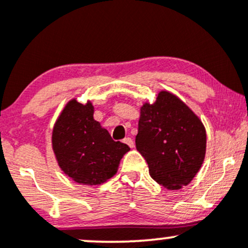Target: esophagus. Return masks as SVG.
<instances>
[{
  "mask_svg": "<svg viewBox=\"0 0 248 248\" xmlns=\"http://www.w3.org/2000/svg\"><path fill=\"white\" fill-rule=\"evenodd\" d=\"M124 142L126 144H128V146H129L130 148H133L134 147V141H133V139L132 138H126L124 140Z\"/></svg>",
  "mask_w": 248,
  "mask_h": 248,
  "instance_id": "esophagus-1",
  "label": "esophagus"
}]
</instances>
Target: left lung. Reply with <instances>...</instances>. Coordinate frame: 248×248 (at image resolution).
<instances>
[{"mask_svg": "<svg viewBox=\"0 0 248 248\" xmlns=\"http://www.w3.org/2000/svg\"><path fill=\"white\" fill-rule=\"evenodd\" d=\"M136 149L147 161L150 176L169 190L187 186L205 158L206 130L186 102L162 90L140 107Z\"/></svg>", "mask_w": 248, "mask_h": 248, "instance_id": "1", "label": "left lung"}]
</instances>
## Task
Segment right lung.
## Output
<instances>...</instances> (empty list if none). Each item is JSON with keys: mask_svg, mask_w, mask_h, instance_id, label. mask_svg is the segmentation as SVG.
Returning a JSON list of instances; mask_svg holds the SVG:
<instances>
[{"mask_svg": "<svg viewBox=\"0 0 248 248\" xmlns=\"http://www.w3.org/2000/svg\"><path fill=\"white\" fill-rule=\"evenodd\" d=\"M92 101L71 99L53 124L51 144L62 171L78 184L100 186L116 175L127 144L110 138L94 120Z\"/></svg>", "mask_w": 248, "mask_h": 248, "instance_id": "obj_1", "label": "right lung"}]
</instances>
